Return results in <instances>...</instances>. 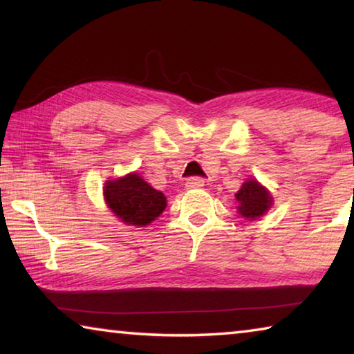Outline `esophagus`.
Masks as SVG:
<instances>
[{"mask_svg": "<svg viewBox=\"0 0 354 354\" xmlns=\"http://www.w3.org/2000/svg\"><path fill=\"white\" fill-rule=\"evenodd\" d=\"M203 185H205V179L203 178H190L185 183V187L187 189H200Z\"/></svg>", "mask_w": 354, "mask_h": 354, "instance_id": "1", "label": "esophagus"}]
</instances>
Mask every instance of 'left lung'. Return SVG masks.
<instances>
[{
  "label": "left lung",
  "mask_w": 354,
  "mask_h": 354,
  "mask_svg": "<svg viewBox=\"0 0 354 354\" xmlns=\"http://www.w3.org/2000/svg\"><path fill=\"white\" fill-rule=\"evenodd\" d=\"M236 200L239 203V214L248 220L262 217L273 205L270 192L257 183L256 179H247L242 184L241 190L236 194Z\"/></svg>",
  "instance_id": "8db88e82"
}]
</instances>
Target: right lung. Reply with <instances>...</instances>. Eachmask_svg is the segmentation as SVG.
I'll list each match as a JSON object with an SVG mask.
<instances>
[{"label": "right lung", "mask_w": 354, "mask_h": 354, "mask_svg": "<svg viewBox=\"0 0 354 354\" xmlns=\"http://www.w3.org/2000/svg\"><path fill=\"white\" fill-rule=\"evenodd\" d=\"M106 205L127 225L147 226L159 217L167 206L162 192L153 189L137 173L104 184Z\"/></svg>", "instance_id": "add662e5"}]
</instances>
